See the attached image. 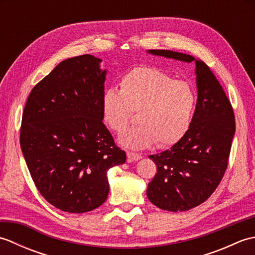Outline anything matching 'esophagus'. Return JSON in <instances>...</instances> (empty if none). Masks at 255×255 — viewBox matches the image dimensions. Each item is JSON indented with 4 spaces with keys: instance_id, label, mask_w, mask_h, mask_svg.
<instances>
[{
    "instance_id": "1",
    "label": "esophagus",
    "mask_w": 255,
    "mask_h": 255,
    "mask_svg": "<svg viewBox=\"0 0 255 255\" xmlns=\"http://www.w3.org/2000/svg\"><path fill=\"white\" fill-rule=\"evenodd\" d=\"M127 158L129 159V161H138L142 158L141 154L139 153H134V152H131V151H128L127 152Z\"/></svg>"
}]
</instances>
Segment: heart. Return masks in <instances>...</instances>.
<instances>
[{
	"label": "heart",
	"instance_id": "1",
	"mask_svg": "<svg viewBox=\"0 0 255 255\" xmlns=\"http://www.w3.org/2000/svg\"><path fill=\"white\" fill-rule=\"evenodd\" d=\"M121 91L107 89L102 96V118L106 126L121 134L138 113L140 125L123 134L121 142L132 149L174 145L191 128L196 94L162 70L140 66L125 73Z\"/></svg>",
	"mask_w": 255,
	"mask_h": 255
}]
</instances>
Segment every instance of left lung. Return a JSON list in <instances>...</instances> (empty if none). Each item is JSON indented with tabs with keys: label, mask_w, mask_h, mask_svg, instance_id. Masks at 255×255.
I'll return each instance as SVG.
<instances>
[{
	"label": "left lung",
	"mask_w": 255,
	"mask_h": 255,
	"mask_svg": "<svg viewBox=\"0 0 255 255\" xmlns=\"http://www.w3.org/2000/svg\"><path fill=\"white\" fill-rule=\"evenodd\" d=\"M155 56L192 62L193 56L171 50H149ZM196 63L198 99L191 128L181 141L149 155L156 165L147 196L156 207L185 211L203 204L223 180L228 166L235 113L223 86L200 59Z\"/></svg>",
	"instance_id": "1"
}]
</instances>
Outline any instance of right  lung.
<instances>
[{
    "label": "right lung",
    "mask_w": 255,
    "mask_h": 255,
    "mask_svg": "<svg viewBox=\"0 0 255 255\" xmlns=\"http://www.w3.org/2000/svg\"><path fill=\"white\" fill-rule=\"evenodd\" d=\"M101 61L82 55L59 63L31 90L21 117L20 148L32 181L68 213L100 207L110 192L108 169L126 161L103 123Z\"/></svg>",
    "instance_id": "add662e5"
}]
</instances>
